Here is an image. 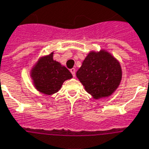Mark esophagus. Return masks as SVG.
Here are the masks:
<instances>
[{
  "instance_id": "34e87169",
  "label": "esophagus",
  "mask_w": 149,
  "mask_h": 149,
  "mask_svg": "<svg viewBox=\"0 0 149 149\" xmlns=\"http://www.w3.org/2000/svg\"><path fill=\"white\" fill-rule=\"evenodd\" d=\"M70 72H71V73L72 74V76H73V77H75V75H76V69L73 68V69H70Z\"/></svg>"
}]
</instances>
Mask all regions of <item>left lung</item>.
<instances>
[{
	"label": "left lung",
	"mask_w": 149,
	"mask_h": 149,
	"mask_svg": "<svg viewBox=\"0 0 149 149\" xmlns=\"http://www.w3.org/2000/svg\"><path fill=\"white\" fill-rule=\"evenodd\" d=\"M122 77L119 61L105 49L90 51L77 72V77L94 100L111 96Z\"/></svg>",
	"instance_id": "1"
}]
</instances>
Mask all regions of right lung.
Returning <instances> with one entry per match:
<instances>
[{
	"instance_id": "obj_1",
	"label": "right lung",
	"mask_w": 149,
	"mask_h": 149,
	"mask_svg": "<svg viewBox=\"0 0 149 149\" xmlns=\"http://www.w3.org/2000/svg\"><path fill=\"white\" fill-rule=\"evenodd\" d=\"M53 55L54 52L41 57L30 72L35 88L48 95L58 92L64 82L72 77L65 66L53 59Z\"/></svg>"
}]
</instances>
